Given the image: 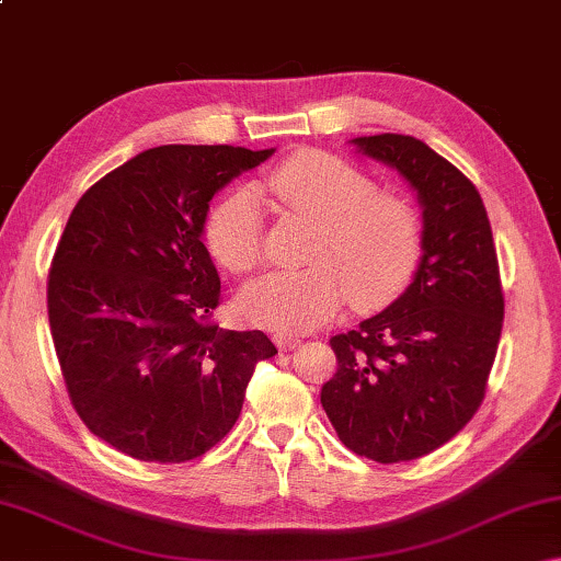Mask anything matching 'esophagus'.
<instances>
[{
	"label": "esophagus",
	"mask_w": 561,
	"mask_h": 561,
	"mask_svg": "<svg viewBox=\"0 0 561 561\" xmlns=\"http://www.w3.org/2000/svg\"><path fill=\"white\" fill-rule=\"evenodd\" d=\"M274 344H277L282 351H291L294 346L299 344V339L291 336V334H282V331H277V334H274Z\"/></svg>",
	"instance_id": "34e87169"
}]
</instances>
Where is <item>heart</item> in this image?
<instances>
[{
	"label": "heart",
	"mask_w": 561,
	"mask_h": 561,
	"mask_svg": "<svg viewBox=\"0 0 561 561\" xmlns=\"http://www.w3.org/2000/svg\"><path fill=\"white\" fill-rule=\"evenodd\" d=\"M267 187L287 210L321 225L309 270L272 272L242 291L254 324L307 331L346 299L378 309L401 297L423 257V220L405 197L378 193L371 178L331 153L299 150L272 170ZM205 240L230 272H252L264 257V215L252 190H237L207 217Z\"/></svg>",
	"instance_id": "1"
}]
</instances>
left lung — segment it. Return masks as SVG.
Segmentation results:
<instances>
[{
  "label": "left lung",
  "mask_w": 561,
  "mask_h": 561,
  "mask_svg": "<svg viewBox=\"0 0 561 561\" xmlns=\"http://www.w3.org/2000/svg\"><path fill=\"white\" fill-rule=\"evenodd\" d=\"M396 168L423 207V257L381 314L331 336L336 374L321 405L339 440L376 462L415 460L468 425L485 398L505 297L482 197L423 140L398 133L351 140Z\"/></svg>",
  "instance_id": "left-lung-1"
}]
</instances>
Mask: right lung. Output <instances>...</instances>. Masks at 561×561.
I'll return each instance as SVG.
<instances>
[{
  "label": "right lung",
  "instance_id": "add662e5",
  "mask_svg": "<svg viewBox=\"0 0 561 561\" xmlns=\"http://www.w3.org/2000/svg\"><path fill=\"white\" fill-rule=\"evenodd\" d=\"M274 153L158 146L76 203L46 304L76 413L146 462L201 458L240 417L254 366L277 354L262 331L210 321L220 277L203 244L210 201Z\"/></svg>",
  "mask_w": 561,
  "mask_h": 561
}]
</instances>
